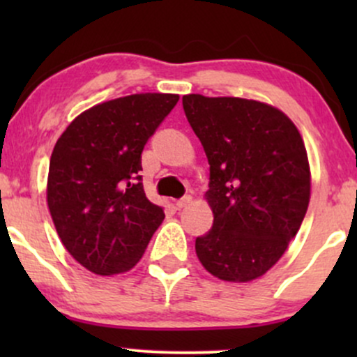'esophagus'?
I'll list each match as a JSON object with an SVG mask.
<instances>
[{
	"instance_id": "esophagus-1",
	"label": "esophagus",
	"mask_w": 357,
	"mask_h": 357,
	"mask_svg": "<svg viewBox=\"0 0 357 357\" xmlns=\"http://www.w3.org/2000/svg\"><path fill=\"white\" fill-rule=\"evenodd\" d=\"M191 196L190 195H186V196H183V198H179L178 202H176V206L178 208H184V206H188V204L191 203Z\"/></svg>"
}]
</instances>
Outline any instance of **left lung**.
<instances>
[{
  "instance_id": "obj_1",
  "label": "left lung",
  "mask_w": 357,
  "mask_h": 357,
  "mask_svg": "<svg viewBox=\"0 0 357 357\" xmlns=\"http://www.w3.org/2000/svg\"><path fill=\"white\" fill-rule=\"evenodd\" d=\"M210 162V231L196 255L211 275L250 282L264 275L297 235L310 198L307 151L284 112L238 97H183Z\"/></svg>"
}]
</instances>
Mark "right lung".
I'll return each instance as SVG.
<instances>
[{
    "mask_svg": "<svg viewBox=\"0 0 357 357\" xmlns=\"http://www.w3.org/2000/svg\"><path fill=\"white\" fill-rule=\"evenodd\" d=\"M174 93H136L80 114L56 141L47 202L61 243L97 275L137 264L165 220L146 198L141 154L178 104Z\"/></svg>",
    "mask_w": 357,
    "mask_h": 357,
    "instance_id": "1",
    "label": "right lung"
}]
</instances>
